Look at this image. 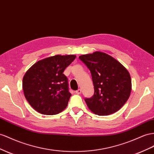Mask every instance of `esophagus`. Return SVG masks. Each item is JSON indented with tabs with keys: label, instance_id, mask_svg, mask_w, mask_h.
<instances>
[{
	"label": "esophagus",
	"instance_id": "34e87169",
	"mask_svg": "<svg viewBox=\"0 0 154 154\" xmlns=\"http://www.w3.org/2000/svg\"><path fill=\"white\" fill-rule=\"evenodd\" d=\"M75 93H76V94H80L81 93H82V90H81L80 89H78L77 91H76Z\"/></svg>",
	"mask_w": 154,
	"mask_h": 154
}]
</instances>
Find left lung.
Masks as SVG:
<instances>
[{
	"instance_id": "1",
	"label": "left lung",
	"mask_w": 154,
	"mask_h": 154,
	"mask_svg": "<svg viewBox=\"0 0 154 154\" xmlns=\"http://www.w3.org/2000/svg\"><path fill=\"white\" fill-rule=\"evenodd\" d=\"M89 69L94 93L85 98L89 109L100 116L109 115L119 111L130 97L131 80L130 73L124 66L104 52L79 56Z\"/></svg>"
}]
</instances>
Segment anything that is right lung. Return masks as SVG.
I'll list each match as a JSON object with an SVG mask.
<instances>
[{
  "label": "right lung",
  "instance_id": "obj_1",
  "mask_svg": "<svg viewBox=\"0 0 154 154\" xmlns=\"http://www.w3.org/2000/svg\"><path fill=\"white\" fill-rule=\"evenodd\" d=\"M75 55H56L40 60L29 69L23 79L24 94L39 113L53 115L67 106L71 94L68 79L63 73Z\"/></svg>",
  "mask_w": 154,
  "mask_h": 154
}]
</instances>
